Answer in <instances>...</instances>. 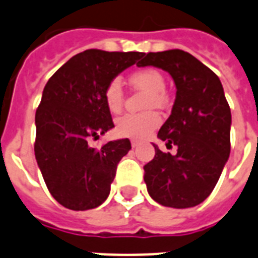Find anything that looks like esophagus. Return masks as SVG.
Here are the masks:
<instances>
[{"mask_svg": "<svg viewBox=\"0 0 258 258\" xmlns=\"http://www.w3.org/2000/svg\"><path fill=\"white\" fill-rule=\"evenodd\" d=\"M131 144L133 148H137V146H140V145H141V141H138V140H132Z\"/></svg>", "mask_w": 258, "mask_h": 258, "instance_id": "obj_1", "label": "esophagus"}]
</instances>
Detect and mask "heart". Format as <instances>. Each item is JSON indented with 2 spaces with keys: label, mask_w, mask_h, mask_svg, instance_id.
<instances>
[{
  "label": "heart",
  "mask_w": 258,
  "mask_h": 258,
  "mask_svg": "<svg viewBox=\"0 0 258 258\" xmlns=\"http://www.w3.org/2000/svg\"><path fill=\"white\" fill-rule=\"evenodd\" d=\"M129 82L137 89L150 93L146 106H162L166 101V79L155 68H141L132 72ZM104 101L110 113H118L124 105V91L120 79H112L104 89ZM161 124L155 112L127 113L116 121V132L121 137L144 140Z\"/></svg>",
  "instance_id": "b5f03b06"
}]
</instances>
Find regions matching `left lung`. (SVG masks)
I'll return each mask as SVG.
<instances>
[{
	"instance_id": "1",
	"label": "left lung",
	"mask_w": 258,
	"mask_h": 258,
	"mask_svg": "<svg viewBox=\"0 0 258 258\" xmlns=\"http://www.w3.org/2000/svg\"><path fill=\"white\" fill-rule=\"evenodd\" d=\"M154 66L174 79L176 96L171 114L158 132L166 146L154 145V158L144 166L149 195L165 207L201 204L216 186L231 153V109L218 75L183 50L149 52L138 67Z\"/></svg>"
}]
</instances>
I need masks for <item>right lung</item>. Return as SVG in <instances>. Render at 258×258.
I'll return each instance as SVG.
<instances>
[{"instance_id": "add662e5", "label": "right lung", "mask_w": 258, "mask_h": 258, "mask_svg": "<svg viewBox=\"0 0 258 258\" xmlns=\"http://www.w3.org/2000/svg\"><path fill=\"white\" fill-rule=\"evenodd\" d=\"M144 52L86 50L61 66L44 86L35 113L34 152L50 194L63 207H99L110 192L127 138L89 146L114 126L104 101L106 84Z\"/></svg>"}]
</instances>
